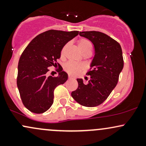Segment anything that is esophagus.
I'll return each mask as SVG.
<instances>
[{
	"label": "esophagus",
	"mask_w": 146,
	"mask_h": 146,
	"mask_svg": "<svg viewBox=\"0 0 146 146\" xmlns=\"http://www.w3.org/2000/svg\"><path fill=\"white\" fill-rule=\"evenodd\" d=\"M72 79H74V78L72 77L71 75H68V80H72Z\"/></svg>",
	"instance_id": "obj_1"
}]
</instances>
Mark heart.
<instances>
[{
  "instance_id": "obj_1",
  "label": "heart",
  "mask_w": 146,
  "mask_h": 146,
  "mask_svg": "<svg viewBox=\"0 0 146 146\" xmlns=\"http://www.w3.org/2000/svg\"><path fill=\"white\" fill-rule=\"evenodd\" d=\"M78 45L81 51H84V50L88 49V48L91 49V44H90L89 41L87 40L86 39H80L78 41ZM64 68L65 71L69 73V74L76 75L82 68V66L81 64L73 62H68L65 64Z\"/></svg>"
}]
</instances>
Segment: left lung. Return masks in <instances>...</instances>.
Listing matches in <instances>:
<instances>
[{
  "instance_id": "8db88e82",
  "label": "left lung",
  "mask_w": 146,
  "mask_h": 146,
  "mask_svg": "<svg viewBox=\"0 0 146 146\" xmlns=\"http://www.w3.org/2000/svg\"><path fill=\"white\" fill-rule=\"evenodd\" d=\"M80 36L93 43L95 56L86 73L89 80L85 83L82 79H77L78 87L71 96L84 106L95 107L106 100L118 82L123 68L122 50L116 40L100 31H82Z\"/></svg>"
}]
</instances>
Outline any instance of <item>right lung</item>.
Returning a JSON list of instances; mask_svg holds the SVG:
<instances>
[{
    "mask_svg": "<svg viewBox=\"0 0 146 146\" xmlns=\"http://www.w3.org/2000/svg\"><path fill=\"white\" fill-rule=\"evenodd\" d=\"M78 34V31L48 30L33 38L22 53L17 86L23 104L32 113L46 112L53 103L55 88L68 80V74L58 63L57 77L48 76V67L57 66L64 46Z\"/></svg>",
    "mask_w": 146,
    "mask_h": 146,
    "instance_id": "add662e5",
    "label": "right lung"
}]
</instances>
